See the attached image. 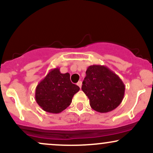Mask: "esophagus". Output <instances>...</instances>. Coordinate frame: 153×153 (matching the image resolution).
<instances>
[{"label": "esophagus", "mask_w": 153, "mask_h": 153, "mask_svg": "<svg viewBox=\"0 0 153 153\" xmlns=\"http://www.w3.org/2000/svg\"><path fill=\"white\" fill-rule=\"evenodd\" d=\"M77 85H78L80 88H81V86H82V82L81 81H78V83H77Z\"/></svg>", "instance_id": "esophagus-1"}]
</instances>
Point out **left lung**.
Returning a JSON list of instances; mask_svg holds the SVG:
<instances>
[{
	"mask_svg": "<svg viewBox=\"0 0 153 153\" xmlns=\"http://www.w3.org/2000/svg\"><path fill=\"white\" fill-rule=\"evenodd\" d=\"M82 91L89 99L93 109L106 113L122 103L125 85L121 78L104 65H93L87 68Z\"/></svg>",
	"mask_w": 153,
	"mask_h": 153,
	"instance_id": "left-lung-1",
	"label": "left lung"
}]
</instances>
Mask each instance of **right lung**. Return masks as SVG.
Instances as JSON below:
<instances>
[{"label": "right lung", "mask_w": 153, "mask_h": 153, "mask_svg": "<svg viewBox=\"0 0 153 153\" xmlns=\"http://www.w3.org/2000/svg\"><path fill=\"white\" fill-rule=\"evenodd\" d=\"M80 88L72 83L70 74L61 73L59 68L52 69L39 82L35 91L36 103L45 111L59 114L71 105Z\"/></svg>", "instance_id": "right-lung-1"}]
</instances>
